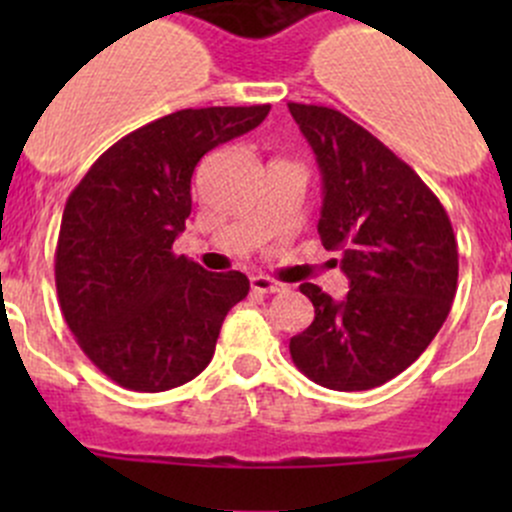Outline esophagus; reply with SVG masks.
Returning a JSON list of instances; mask_svg holds the SVG:
<instances>
[{"mask_svg": "<svg viewBox=\"0 0 512 512\" xmlns=\"http://www.w3.org/2000/svg\"><path fill=\"white\" fill-rule=\"evenodd\" d=\"M250 285L255 292H262V294H275V292H285L287 285H282V282H275L272 277H265V275H252L250 277Z\"/></svg>", "mask_w": 512, "mask_h": 512, "instance_id": "esophagus-1", "label": "esophagus"}]
</instances>
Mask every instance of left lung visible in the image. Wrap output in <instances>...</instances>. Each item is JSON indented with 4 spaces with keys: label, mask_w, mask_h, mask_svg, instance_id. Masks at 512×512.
<instances>
[{
    "label": "left lung",
    "mask_w": 512,
    "mask_h": 512,
    "mask_svg": "<svg viewBox=\"0 0 512 512\" xmlns=\"http://www.w3.org/2000/svg\"><path fill=\"white\" fill-rule=\"evenodd\" d=\"M317 156L319 237L342 255L344 299L299 285L314 322L289 339L297 369L334 391H366L423 354L451 312L458 245L426 183L376 136L327 106L287 103Z\"/></svg>",
    "instance_id": "left-lung-1"
}]
</instances>
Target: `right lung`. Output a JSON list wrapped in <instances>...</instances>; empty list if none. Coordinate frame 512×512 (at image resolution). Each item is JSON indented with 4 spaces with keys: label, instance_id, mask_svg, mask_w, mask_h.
<instances>
[{
    "label": "right lung",
    "instance_id": "add662e5",
    "mask_svg": "<svg viewBox=\"0 0 512 512\" xmlns=\"http://www.w3.org/2000/svg\"><path fill=\"white\" fill-rule=\"evenodd\" d=\"M270 106L183 108L113 143L71 190L56 242L61 314L118 386L168 391L195 379L250 292L242 272L175 255L195 165L265 121Z\"/></svg>",
    "mask_w": 512,
    "mask_h": 512
}]
</instances>
